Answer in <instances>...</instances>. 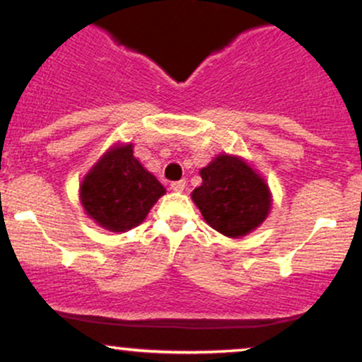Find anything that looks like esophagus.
<instances>
[{
  "instance_id": "34e87169",
  "label": "esophagus",
  "mask_w": 362,
  "mask_h": 362,
  "mask_svg": "<svg viewBox=\"0 0 362 362\" xmlns=\"http://www.w3.org/2000/svg\"><path fill=\"white\" fill-rule=\"evenodd\" d=\"M170 189H172L173 192H182V190L185 189V180L172 182V184H170Z\"/></svg>"
}]
</instances>
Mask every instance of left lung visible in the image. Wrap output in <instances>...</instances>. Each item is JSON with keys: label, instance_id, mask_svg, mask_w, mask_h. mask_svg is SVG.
<instances>
[{"label": "left lung", "instance_id": "1", "mask_svg": "<svg viewBox=\"0 0 362 362\" xmlns=\"http://www.w3.org/2000/svg\"><path fill=\"white\" fill-rule=\"evenodd\" d=\"M202 184L190 194L211 228L230 239L254 232L268 218L272 190L244 158L221 153L199 170Z\"/></svg>", "mask_w": 362, "mask_h": 362}]
</instances>
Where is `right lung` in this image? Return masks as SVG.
Segmentation results:
<instances>
[{"label": "right lung", "instance_id": "obj_1", "mask_svg": "<svg viewBox=\"0 0 362 362\" xmlns=\"http://www.w3.org/2000/svg\"><path fill=\"white\" fill-rule=\"evenodd\" d=\"M166 189L134 156L132 142L106 149L82 178L78 197L94 223L122 233L146 220Z\"/></svg>", "mask_w": 362, "mask_h": 362}]
</instances>
